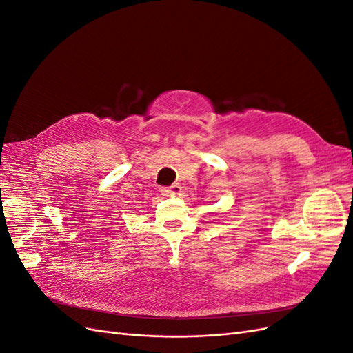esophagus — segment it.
I'll use <instances>...</instances> for the list:
<instances>
[{"instance_id": "1", "label": "esophagus", "mask_w": 353, "mask_h": 353, "mask_svg": "<svg viewBox=\"0 0 353 353\" xmlns=\"http://www.w3.org/2000/svg\"><path fill=\"white\" fill-rule=\"evenodd\" d=\"M179 191H181V185H178V184L160 188V193H162L163 196H175L179 193Z\"/></svg>"}]
</instances>
